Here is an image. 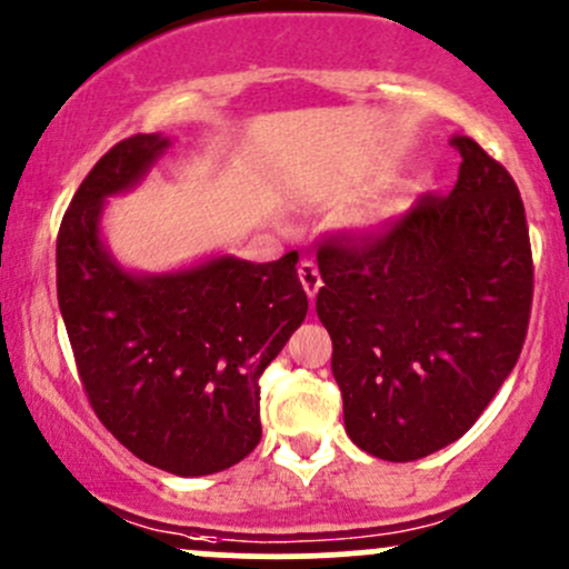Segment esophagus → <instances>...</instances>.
Segmentation results:
<instances>
[{
    "mask_svg": "<svg viewBox=\"0 0 569 569\" xmlns=\"http://www.w3.org/2000/svg\"><path fill=\"white\" fill-rule=\"evenodd\" d=\"M298 279H301L303 290H307L309 298L317 296V290L322 287V277L317 271V262L315 260H301L298 262Z\"/></svg>",
    "mask_w": 569,
    "mask_h": 569,
    "instance_id": "1",
    "label": "esophagus"
}]
</instances>
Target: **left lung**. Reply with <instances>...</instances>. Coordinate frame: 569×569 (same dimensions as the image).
<instances>
[{"mask_svg": "<svg viewBox=\"0 0 569 569\" xmlns=\"http://www.w3.org/2000/svg\"><path fill=\"white\" fill-rule=\"evenodd\" d=\"M450 194L317 252V317L352 442L415 461L472 429L521 356L535 266L516 181L472 138Z\"/></svg>", "mask_w": 569, "mask_h": 569, "instance_id": "8db88e82", "label": "left lung"}]
</instances>
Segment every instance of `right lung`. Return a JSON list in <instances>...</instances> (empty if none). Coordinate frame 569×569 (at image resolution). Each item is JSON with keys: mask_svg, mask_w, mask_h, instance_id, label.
<instances>
[{"mask_svg": "<svg viewBox=\"0 0 569 569\" xmlns=\"http://www.w3.org/2000/svg\"><path fill=\"white\" fill-rule=\"evenodd\" d=\"M170 140L132 136L89 170L57 238V296L78 377L108 431L151 467L198 478L260 442V375L307 317L298 252L230 254L130 273L100 238L102 203L136 187Z\"/></svg>", "mask_w": 569, "mask_h": 569, "instance_id": "obj_1", "label": "right lung"}]
</instances>
